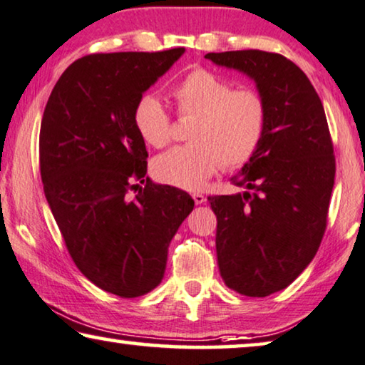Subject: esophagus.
I'll use <instances>...</instances> for the list:
<instances>
[{
	"mask_svg": "<svg viewBox=\"0 0 365 365\" xmlns=\"http://www.w3.org/2000/svg\"><path fill=\"white\" fill-rule=\"evenodd\" d=\"M192 199H194L195 204H204L205 200H207V197H205L202 192H194L192 194Z\"/></svg>",
	"mask_w": 365,
	"mask_h": 365,
	"instance_id": "esophagus-1",
	"label": "esophagus"
}]
</instances>
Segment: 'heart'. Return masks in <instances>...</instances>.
Listing matches in <instances>:
<instances>
[{
	"mask_svg": "<svg viewBox=\"0 0 365 365\" xmlns=\"http://www.w3.org/2000/svg\"><path fill=\"white\" fill-rule=\"evenodd\" d=\"M178 115L192 118L187 138L191 143L163 153L153 163L161 181L197 191L219 171L232 170L250 160L267 131L268 107L260 92L234 88L217 73L195 68L174 87ZM141 140L163 148L171 140V117L155 95H145L133 112Z\"/></svg>",
	"mask_w": 365,
	"mask_h": 365,
	"instance_id": "b5f03b06",
	"label": "heart"
}]
</instances>
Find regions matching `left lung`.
Masks as SVG:
<instances>
[{"instance_id":"8db88e82","label":"left lung","mask_w":365,"mask_h":365,"mask_svg":"<svg viewBox=\"0 0 365 365\" xmlns=\"http://www.w3.org/2000/svg\"><path fill=\"white\" fill-rule=\"evenodd\" d=\"M257 83L268 107L267 131L232 182L245 192L210 195L217 215V263L227 287L263 298L287 288L323 240L336 160L323 103L292 61L257 49L209 52Z\"/></svg>"}]
</instances>
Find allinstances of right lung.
<instances>
[{
    "instance_id": "right-lung-1",
    "label": "right lung",
    "mask_w": 365,
    "mask_h": 365,
    "mask_svg": "<svg viewBox=\"0 0 365 365\" xmlns=\"http://www.w3.org/2000/svg\"><path fill=\"white\" fill-rule=\"evenodd\" d=\"M182 54L184 47H176L77 59L42 115L39 166L47 204L78 270L120 298L141 297L161 283L168 247L194 209L181 189L148 178L145 188L134 184L144 182L148 158L135 107Z\"/></svg>"
}]
</instances>
